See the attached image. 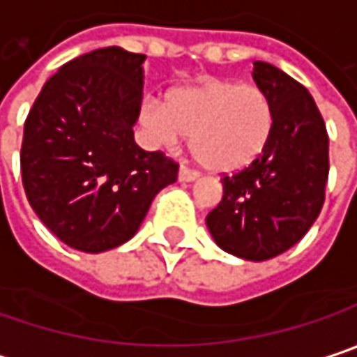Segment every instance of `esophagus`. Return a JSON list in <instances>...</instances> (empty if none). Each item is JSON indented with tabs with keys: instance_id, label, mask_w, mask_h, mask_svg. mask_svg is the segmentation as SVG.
Segmentation results:
<instances>
[{
	"instance_id": "obj_1",
	"label": "esophagus",
	"mask_w": 357,
	"mask_h": 357,
	"mask_svg": "<svg viewBox=\"0 0 357 357\" xmlns=\"http://www.w3.org/2000/svg\"><path fill=\"white\" fill-rule=\"evenodd\" d=\"M178 178L179 181H194V179H198V174H196L194 169H190V167L181 165V167H179Z\"/></svg>"
}]
</instances>
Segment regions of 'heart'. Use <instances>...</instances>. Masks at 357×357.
Listing matches in <instances>:
<instances>
[{
  "instance_id": "b5f03b06",
  "label": "heart",
  "mask_w": 357,
  "mask_h": 357,
  "mask_svg": "<svg viewBox=\"0 0 357 357\" xmlns=\"http://www.w3.org/2000/svg\"><path fill=\"white\" fill-rule=\"evenodd\" d=\"M139 120L157 145L190 139L194 159L212 174H235L255 163L275 126L268 93L235 79H206L169 89L163 104L146 100Z\"/></svg>"
}]
</instances>
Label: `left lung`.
<instances>
[{
    "label": "left lung",
    "mask_w": 357,
    "mask_h": 357,
    "mask_svg": "<svg viewBox=\"0 0 357 357\" xmlns=\"http://www.w3.org/2000/svg\"><path fill=\"white\" fill-rule=\"evenodd\" d=\"M253 79L272 100L275 126L264 155L222 176V200L206 216L220 249L264 261L296 245L317 220L329 178V137L308 89L270 63Z\"/></svg>",
    "instance_id": "1"
}]
</instances>
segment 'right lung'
<instances>
[{"label": "right lung", "mask_w": 357, "mask_h": 357, "mask_svg": "<svg viewBox=\"0 0 357 357\" xmlns=\"http://www.w3.org/2000/svg\"><path fill=\"white\" fill-rule=\"evenodd\" d=\"M145 59L106 47L65 63L24 124L26 198L52 235L85 253L126 243L178 179L174 159L135 143Z\"/></svg>", "instance_id": "right-lung-1"}]
</instances>
